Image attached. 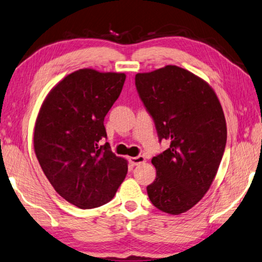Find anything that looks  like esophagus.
I'll return each mask as SVG.
<instances>
[{
  "label": "esophagus",
  "instance_id": "1",
  "mask_svg": "<svg viewBox=\"0 0 262 262\" xmlns=\"http://www.w3.org/2000/svg\"><path fill=\"white\" fill-rule=\"evenodd\" d=\"M130 162H132L134 166H137V165H140V163L145 162V158L143 157V156L133 157V158H130Z\"/></svg>",
  "mask_w": 262,
  "mask_h": 262
}]
</instances>
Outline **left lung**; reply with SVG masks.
Here are the masks:
<instances>
[{"label":"left lung","mask_w":262,"mask_h":262,"mask_svg":"<svg viewBox=\"0 0 262 262\" xmlns=\"http://www.w3.org/2000/svg\"><path fill=\"white\" fill-rule=\"evenodd\" d=\"M140 99L155 121L159 142H170L152 158L155 182L146 187L153 206L179 214L211 186L227 141L223 107L206 81L177 66L137 74Z\"/></svg>","instance_id":"left-lung-1"}]
</instances>
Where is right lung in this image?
I'll use <instances>...</instances> for the list:
<instances>
[{"label":"right lung","instance_id":"obj_1","mask_svg":"<svg viewBox=\"0 0 262 262\" xmlns=\"http://www.w3.org/2000/svg\"><path fill=\"white\" fill-rule=\"evenodd\" d=\"M125 74L80 69L46 97L36 120L34 148L51 185L80 209L114 199L127 175V161L111 151L104 117L119 97Z\"/></svg>","mask_w":262,"mask_h":262}]
</instances>
